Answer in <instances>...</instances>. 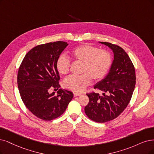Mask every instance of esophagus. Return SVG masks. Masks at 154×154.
<instances>
[{
  "label": "esophagus",
  "mask_w": 154,
  "mask_h": 154,
  "mask_svg": "<svg viewBox=\"0 0 154 154\" xmlns=\"http://www.w3.org/2000/svg\"><path fill=\"white\" fill-rule=\"evenodd\" d=\"M81 94L80 93H73V96L74 97H76V96H80Z\"/></svg>",
  "instance_id": "34e87169"
}]
</instances>
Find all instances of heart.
<instances>
[{
    "mask_svg": "<svg viewBox=\"0 0 154 154\" xmlns=\"http://www.w3.org/2000/svg\"><path fill=\"white\" fill-rule=\"evenodd\" d=\"M72 58L82 63L81 75H70L63 82L64 88L74 92L83 91L91 83L103 79L109 71L112 58L106 50H100L91 44L81 45L73 49L70 53ZM70 60L65 55H60L56 61V68L60 75H66L69 71Z\"/></svg>",
    "mask_w": 154,
    "mask_h": 154,
    "instance_id": "obj_1",
    "label": "heart"
}]
</instances>
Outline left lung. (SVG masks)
I'll return each mask as SVG.
<instances>
[{"mask_svg": "<svg viewBox=\"0 0 154 154\" xmlns=\"http://www.w3.org/2000/svg\"><path fill=\"white\" fill-rule=\"evenodd\" d=\"M99 42L112 51L113 60L109 73L94 86L101 91L102 95L86 94L89 101L84 111L91 120L103 123L117 117L127 107L135 88L136 75L131 60L122 48L109 42Z\"/></svg>", "mask_w": 154, "mask_h": 154, "instance_id": "obj_1", "label": "left lung"}]
</instances>
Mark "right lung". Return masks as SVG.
<instances>
[{
	"label": "right lung",
	"instance_id": "1",
	"mask_svg": "<svg viewBox=\"0 0 154 154\" xmlns=\"http://www.w3.org/2000/svg\"><path fill=\"white\" fill-rule=\"evenodd\" d=\"M68 44L57 41L37 45L25 55L18 72V86L25 105L33 115L44 121L60 117L73 97V93L59 88L56 61Z\"/></svg>",
	"mask_w": 154,
	"mask_h": 154
}]
</instances>
